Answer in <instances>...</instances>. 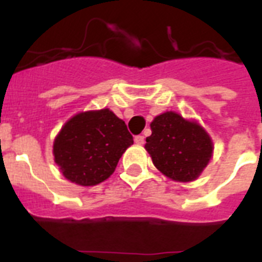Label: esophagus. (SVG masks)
<instances>
[{"label":"esophagus","mask_w":262,"mask_h":262,"mask_svg":"<svg viewBox=\"0 0 262 262\" xmlns=\"http://www.w3.org/2000/svg\"><path fill=\"white\" fill-rule=\"evenodd\" d=\"M144 142H145V139H144V136H143V135L135 136V143L138 145H143V144H144Z\"/></svg>","instance_id":"esophagus-1"}]
</instances>
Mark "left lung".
<instances>
[{"label":"left lung","instance_id":"8db88e82","mask_svg":"<svg viewBox=\"0 0 262 262\" xmlns=\"http://www.w3.org/2000/svg\"><path fill=\"white\" fill-rule=\"evenodd\" d=\"M151 129L144 148L160 172L177 182L200 177L211 160L214 144L196 120L165 111L152 120Z\"/></svg>","mask_w":262,"mask_h":262}]
</instances>
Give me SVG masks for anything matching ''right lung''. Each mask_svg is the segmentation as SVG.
Wrapping results in <instances>:
<instances>
[{"mask_svg":"<svg viewBox=\"0 0 262 262\" xmlns=\"http://www.w3.org/2000/svg\"><path fill=\"white\" fill-rule=\"evenodd\" d=\"M134 144L126 123L110 108L82 111L66 122L53 140V160L60 172L80 186L107 180L122 155Z\"/></svg>","mask_w":262,"mask_h":262,"instance_id":"obj_1","label":"right lung"}]
</instances>
